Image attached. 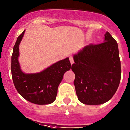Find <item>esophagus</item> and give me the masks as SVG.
I'll return each instance as SVG.
<instances>
[{
	"mask_svg": "<svg viewBox=\"0 0 130 130\" xmlns=\"http://www.w3.org/2000/svg\"><path fill=\"white\" fill-rule=\"evenodd\" d=\"M70 63H71V64H73V63H74V60H73V58L72 56H70Z\"/></svg>",
	"mask_w": 130,
	"mask_h": 130,
	"instance_id": "34e87169",
	"label": "esophagus"
}]
</instances>
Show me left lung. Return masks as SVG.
Listing matches in <instances>:
<instances>
[{
  "label": "left lung",
  "instance_id": "obj_1",
  "mask_svg": "<svg viewBox=\"0 0 130 130\" xmlns=\"http://www.w3.org/2000/svg\"><path fill=\"white\" fill-rule=\"evenodd\" d=\"M73 83L80 102L99 105L111 99L121 77L118 44L111 34L107 31L100 44L84 46L73 55Z\"/></svg>",
  "mask_w": 130,
  "mask_h": 130
}]
</instances>
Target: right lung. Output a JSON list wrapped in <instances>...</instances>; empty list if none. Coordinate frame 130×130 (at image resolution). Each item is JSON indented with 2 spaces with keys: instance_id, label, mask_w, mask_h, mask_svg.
Instances as JSON below:
<instances>
[{
  "instance_id": "1",
  "label": "right lung",
  "mask_w": 130,
  "mask_h": 130,
  "mask_svg": "<svg viewBox=\"0 0 130 130\" xmlns=\"http://www.w3.org/2000/svg\"><path fill=\"white\" fill-rule=\"evenodd\" d=\"M25 30L17 39L11 57V75L17 91L23 98L35 104H49L54 102L59 84L65 72L71 68L69 58L57 62L39 73H25L18 60L19 44Z\"/></svg>"
}]
</instances>
